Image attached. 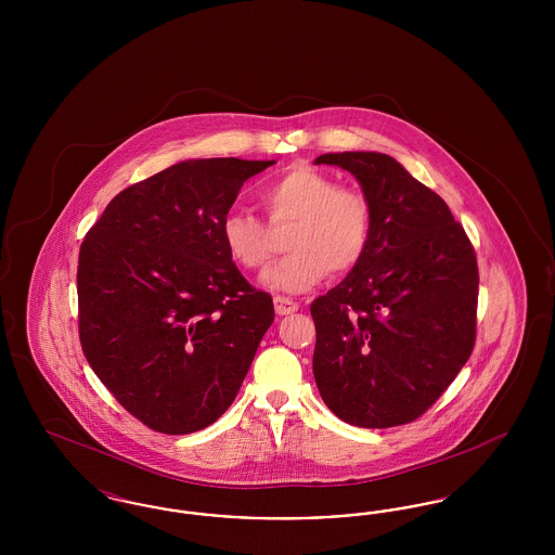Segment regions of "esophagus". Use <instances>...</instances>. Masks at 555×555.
Here are the masks:
<instances>
[{
  "mask_svg": "<svg viewBox=\"0 0 555 555\" xmlns=\"http://www.w3.org/2000/svg\"><path fill=\"white\" fill-rule=\"evenodd\" d=\"M297 308H299V306H297L293 299H289V297H281V295H276V297H274V310H276V314H279V317L293 314Z\"/></svg>",
  "mask_w": 555,
  "mask_h": 555,
  "instance_id": "obj_1",
  "label": "esophagus"
}]
</instances>
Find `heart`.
I'll list each match as a JSON object with an SVG mask.
<instances>
[{
  "label": "heart",
  "mask_w": 555,
  "mask_h": 555,
  "mask_svg": "<svg viewBox=\"0 0 555 555\" xmlns=\"http://www.w3.org/2000/svg\"><path fill=\"white\" fill-rule=\"evenodd\" d=\"M273 231H285L289 254L264 274L268 289L304 293L333 270L347 274L366 256L372 206L356 186L308 164H293L258 193ZM229 256L245 270H262L274 256V235L247 211H231L220 224Z\"/></svg>",
  "instance_id": "obj_1"
}]
</instances>
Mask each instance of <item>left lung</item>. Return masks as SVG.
I'll use <instances>...</instances> for the list:
<instances>
[{
  "mask_svg": "<svg viewBox=\"0 0 555 555\" xmlns=\"http://www.w3.org/2000/svg\"><path fill=\"white\" fill-rule=\"evenodd\" d=\"M317 164L351 172L372 206L364 260L310 306L318 391L344 423H412L475 349V247L448 204L391 156L344 152Z\"/></svg>",
  "mask_w": 555,
  "mask_h": 555,
  "instance_id": "obj_1",
  "label": "left lung"
}]
</instances>
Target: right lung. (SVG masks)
<instances>
[{
    "label": "right lung",
    "instance_id": "add662e5",
    "mask_svg": "<svg viewBox=\"0 0 555 555\" xmlns=\"http://www.w3.org/2000/svg\"><path fill=\"white\" fill-rule=\"evenodd\" d=\"M274 159L179 162L120 191L80 245L82 353L137 421L164 435L216 423L274 320L220 224Z\"/></svg>",
    "mask_w": 555,
    "mask_h": 555
}]
</instances>
